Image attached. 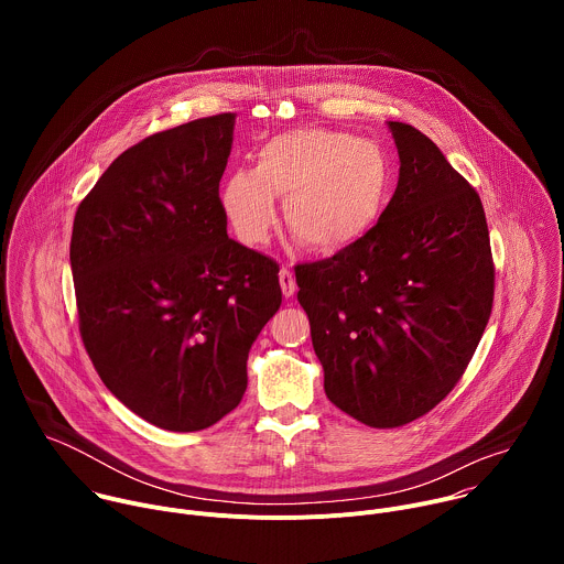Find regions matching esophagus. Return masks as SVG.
Segmentation results:
<instances>
[{
	"mask_svg": "<svg viewBox=\"0 0 564 564\" xmlns=\"http://www.w3.org/2000/svg\"><path fill=\"white\" fill-rule=\"evenodd\" d=\"M279 283H281V290L285 296H292L294 290H296V283H294V276L290 272V268H281L279 272Z\"/></svg>",
	"mask_w": 564,
	"mask_h": 564,
	"instance_id": "obj_1",
	"label": "esophagus"
}]
</instances>
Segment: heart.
<instances>
[{
    "label": "heart",
    "instance_id": "heart-1",
    "mask_svg": "<svg viewBox=\"0 0 564 564\" xmlns=\"http://www.w3.org/2000/svg\"><path fill=\"white\" fill-rule=\"evenodd\" d=\"M390 185V160L377 142L305 127L263 142L257 167L227 172L218 200L234 234L259 246L276 225L274 194L285 196V223L299 243L335 252L375 227Z\"/></svg>",
    "mask_w": 564,
    "mask_h": 564
}]
</instances>
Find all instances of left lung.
I'll list each match as a JSON object with an SVG mask.
<instances>
[{"label": "left lung", "mask_w": 564, "mask_h": 564, "mask_svg": "<svg viewBox=\"0 0 564 564\" xmlns=\"http://www.w3.org/2000/svg\"><path fill=\"white\" fill-rule=\"evenodd\" d=\"M388 127L401 167L377 225L333 259L294 268L326 394L370 429L411 424L455 388L496 290L477 192L422 131Z\"/></svg>", "instance_id": "8db88e82"}]
</instances>
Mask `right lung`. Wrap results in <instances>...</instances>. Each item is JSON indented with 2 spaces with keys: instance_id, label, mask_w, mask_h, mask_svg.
Listing matches in <instances>:
<instances>
[{
  "instance_id": "obj_1",
  "label": "right lung",
  "mask_w": 564,
  "mask_h": 564,
  "mask_svg": "<svg viewBox=\"0 0 564 564\" xmlns=\"http://www.w3.org/2000/svg\"><path fill=\"white\" fill-rule=\"evenodd\" d=\"M234 120L129 147L73 220L79 337L105 386L165 431L209 429L240 404L248 352L281 305L276 261L227 236L218 185Z\"/></svg>"
}]
</instances>
